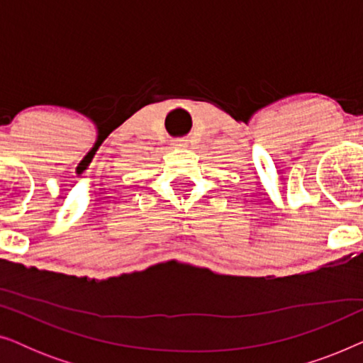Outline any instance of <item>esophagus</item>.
Listing matches in <instances>:
<instances>
[{"label":"esophagus","instance_id":"1","mask_svg":"<svg viewBox=\"0 0 363 363\" xmlns=\"http://www.w3.org/2000/svg\"><path fill=\"white\" fill-rule=\"evenodd\" d=\"M173 145H175V147H186V142L185 140H175Z\"/></svg>","mask_w":363,"mask_h":363}]
</instances>
